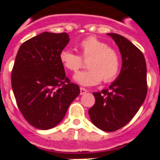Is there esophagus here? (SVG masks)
I'll use <instances>...</instances> for the list:
<instances>
[{
    "instance_id": "esophagus-1",
    "label": "esophagus",
    "mask_w": 160,
    "mask_h": 160,
    "mask_svg": "<svg viewBox=\"0 0 160 160\" xmlns=\"http://www.w3.org/2000/svg\"><path fill=\"white\" fill-rule=\"evenodd\" d=\"M80 95H83V94H85L87 92V89H86V88H84V87H80Z\"/></svg>"
}]
</instances>
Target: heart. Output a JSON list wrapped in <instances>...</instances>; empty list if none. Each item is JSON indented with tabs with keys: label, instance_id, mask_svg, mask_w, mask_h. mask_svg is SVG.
Segmentation results:
<instances>
[{
	"label": "heart",
	"instance_id": "heart-1",
	"mask_svg": "<svg viewBox=\"0 0 160 160\" xmlns=\"http://www.w3.org/2000/svg\"><path fill=\"white\" fill-rule=\"evenodd\" d=\"M80 56L68 49H63L59 54V60L67 70L77 73L83 66V60L87 61L89 68L78 73L74 76L77 83L82 86H95L100 83L111 82L120 72V53L109 46L106 42L93 36L87 37L78 44Z\"/></svg>",
	"mask_w": 160,
	"mask_h": 160
}]
</instances>
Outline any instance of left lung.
<instances>
[{"label": "left lung", "mask_w": 160, "mask_h": 160, "mask_svg": "<svg viewBox=\"0 0 160 160\" xmlns=\"http://www.w3.org/2000/svg\"><path fill=\"white\" fill-rule=\"evenodd\" d=\"M120 49V74L108 89L93 92L95 104L88 113L92 123L113 132L128 123L143 104L148 93L147 64L140 49L124 37L109 33Z\"/></svg>", "instance_id": "8db88e82"}]
</instances>
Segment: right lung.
Wrapping results in <instances>:
<instances>
[{"label": "right lung", "instance_id": "add662e5", "mask_svg": "<svg viewBox=\"0 0 160 160\" xmlns=\"http://www.w3.org/2000/svg\"><path fill=\"white\" fill-rule=\"evenodd\" d=\"M68 42L66 32H42L23 42L17 53L12 91L24 118L37 128L56 127L80 94V87L66 76L59 60Z\"/></svg>", "mask_w": 160, "mask_h": 160}]
</instances>
